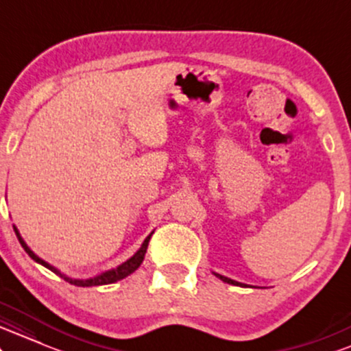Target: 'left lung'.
Returning a JSON list of instances; mask_svg holds the SVG:
<instances>
[{
  "label": "left lung",
  "instance_id": "left-lung-1",
  "mask_svg": "<svg viewBox=\"0 0 351 351\" xmlns=\"http://www.w3.org/2000/svg\"><path fill=\"white\" fill-rule=\"evenodd\" d=\"M217 276L218 279H221V281L223 282H228V284H233V286H246V284H241V282H237V281H233V279H230V278H226V276H221V274H217V273H213Z\"/></svg>",
  "mask_w": 351,
  "mask_h": 351
}]
</instances>
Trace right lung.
<instances>
[{"mask_svg": "<svg viewBox=\"0 0 351 351\" xmlns=\"http://www.w3.org/2000/svg\"><path fill=\"white\" fill-rule=\"evenodd\" d=\"M14 232H16V237H18L19 243H21V246H23L24 251H26V253L29 254V256H31L32 259H34L36 263H39V265L45 266V267H47V269H51L52 273L59 274L60 278H64V281H67V282H70V284H73V286H80V287L105 286V284H113V282H117V281H121V279H125L126 276H130L131 273H134V271L138 269L139 266H141V263H143V259H144V254H146L147 245H149L151 234H152V233H151L149 237H147L146 240L143 241L141 248H139L138 251H136V253L133 254V256H131L130 259H128V261L123 263V265H119L118 267H114V269L105 271V273H101V274L95 276V278H90V279H73V278H69V276L62 274L60 271L57 269V267L51 266V265H49V263H45L44 259H40L39 256H37V254H34V251H32L31 248H29V246L26 245V243H24L23 238H21V234H19L18 228H16V226H14Z\"/></svg>", "mask_w": 351, "mask_h": 351, "instance_id": "1", "label": "right lung"}]
</instances>
